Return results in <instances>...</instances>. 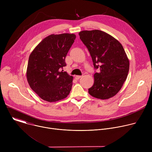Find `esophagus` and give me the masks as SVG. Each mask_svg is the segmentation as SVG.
I'll list each match as a JSON object with an SVG mask.
<instances>
[{"label":"esophagus","instance_id":"34e87169","mask_svg":"<svg viewBox=\"0 0 152 152\" xmlns=\"http://www.w3.org/2000/svg\"><path fill=\"white\" fill-rule=\"evenodd\" d=\"M82 77V76H75V79H77V80H78V79H79L80 78H81Z\"/></svg>","mask_w":152,"mask_h":152}]
</instances>
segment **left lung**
Here are the masks:
<instances>
[{
    "label": "left lung",
    "instance_id": "left-lung-1",
    "mask_svg": "<svg viewBox=\"0 0 152 152\" xmlns=\"http://www.w3.org/2000/svg\"><path fill=\"white\" fill-rule=\"evenodd\" d=\"M80 39L87 48L94 69V83L89 94L100 99L114 96L121 88L129 70V61L121 43L99 30L82 31Z\"/></svg>",
    "mask_w": 152,
    "mask_h": 152
}]
</instances>
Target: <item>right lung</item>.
<instances>
[{
  "label": "right lung",
  "instance_id": "obj_1",
  "mask_svg": "<svg viewBox=\"0 0 152 152\" xmlns=\"http://www.w3.org/2000/svg\"><path fill=\"white\" fill-rule=\"evenodd\" d=\"M76 38L73 34L50 35L43 39L31 53L26 72L31 89L42 100L54 102L66 98L73 76L63 67L65 59Z\"/></svg>",
  "mask_w": 152,
  "mask_h": 152
}]
</instances>
